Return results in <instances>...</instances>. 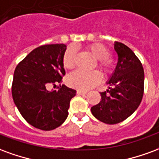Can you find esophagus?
<instances>
[{
  "mask_svg": "<svg viewBox=\"0 0 159 159\" xmlns=\"http://www.w3.org/2000/svg\"><path fill=\"white\" fill-rule=\"evenodd\" d=\"M76 93L78 94V95H84V94H86L87 92L86 91H83V90H76Z\"/></svg>",
  "mask_w": 159,
  "mask_h": 159,
  "instance_id": "34e87169",
  "label": "esophagus"
}]
</instances>
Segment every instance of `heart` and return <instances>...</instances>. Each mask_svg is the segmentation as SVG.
<instances>
[{
    "label": "heart",
    "mask_w": 159,
    "mask_h": 159,
    "mask_svg": "<svg viewBox=\"0 0 159 159\" xmlns=\"http://www.w3.org/2000/svg\"><path fill=\"white\" fill-rule=\"evenodd\" d=\"M88 50L98 59V66L105 74H109L112 71V63L108 57L110 51L107 47L101 43H93L88 47ZM76 49L73 46L67 48L63 55V66L66 69H72L75 65ZM101 75L98 70L83 71L75 70L67 77V83L70 86L80 90H88L100 83Z\"/></svg>",
    "instance_id": "heart-1"
}]
</instances>
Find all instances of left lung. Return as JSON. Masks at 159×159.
Masks as SVG:
<instances>
[{"instance_id": "1", "label": "left lung", "mask_w": 159, "mask_h": 159, "mask_svg": "<svg viewBox=\"0 0 159 159\" xmlns=\"http://www.w3.org/2000/svg\"><path fill=\"white\" fill-rule=\"evenodd\" d=\"M117 54L116 69L107 82L110 87L101 92V100L91 107L93 117L107 124L121 123L140 106L144 93V70L131 49L115 42Z\"/></svg>"}]
</instances>
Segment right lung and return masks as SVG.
Returning a JSON list of instances; mask_svg holds the SVG:
<instances>
[{"label": "right lung", "instance_id": "right-lung-1", "mask_svg": "<svg viewBox=\"0 0 159 159\" xmlns=\"http://www.w3.org/2000/svg\"><path fill=\"white\" fill-rule=\"evenodd\" d=\"M65 44H49L36 48L16 67L12 85V99L22 117L36 129L52 130L68 117L70 101L76 91L59 86L66 75L63 66Z\"/></svg>", "mask_w": 159, "mask_h": 159}]
</instances>
